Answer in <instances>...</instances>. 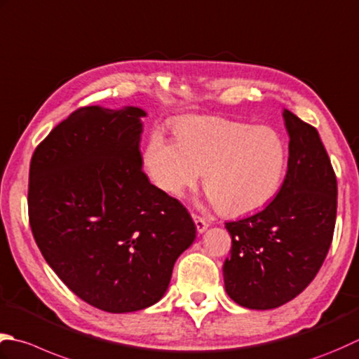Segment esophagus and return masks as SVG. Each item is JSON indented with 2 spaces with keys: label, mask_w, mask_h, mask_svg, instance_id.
Segmentation results:
<instances>
[{
  "label": "esophagus",
  "mask_w": 359,
  "mask_h": 359,
  "mask_svg": "<svg viewBox=\"0 0 359 359\" xmlns=\"http://www.w3.org/2000/svg\"><path fill=\"white\" fill-rule=\"evenodd\" d=\"M193 219H194V222H196V227H198V231L199 233H203V231H205L207 229H208V222L203 219V217H201V216H198V215H193Z\"/></svg>",
  "instance_id": "esophagus-1"
}]
</instances>
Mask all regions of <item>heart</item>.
Segmentation results:
<instances>
[{"label": "heart", "instance_id": "obj_1", "mask_svg": "<svg viewBox=\"0 0 359 359\" xmlns=\"http://www.w3.org/2000/svg\"><path fill=\"white\" fill-rule=\"evenodd\" d=\"M175 142L156 132L144 166L161 191L180 198L198 184L221 213H254L276 198L283 184L287 149L269 126L215 116L184 118L174 124Z\"/></svg>", "mask_w": 359, "mask_h": 359}]
</instances>
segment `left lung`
<instances>
[{
	"instance_id": "8db88e82",
	"label": "left lung",
	"mask_w": 359,
	"mask_h": 359,
	"mask_svg": "<svg viewBox=\"0 0 359 359\" xmlns=\"http://www.w3.org/2000/svg\"><path fill=\"white\" fill-rule=\"evenodd\" d=\"M290 158L268 207L226 222L231 254L224 263L229 297L249 310H272L313 282L333 240L338 184L318 130L283 109Z\"/></svg>"
}]
</instances>
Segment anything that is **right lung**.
Instances as JSON below:
<instances>
[{
	"instance_id": "add662e5",
	"label": "right lung",
	"mask_w": 359,
	"mask_h": 359,
	"mask_svg": "<svg viewBox=\"0 0 359 359\" xmlns=\"http://www.w3.org/2000/svg\"><path fill=\"white\" fill-rule=\"evenodd\" d=\"M147 114L126 105L73 111L35 149L29 222L41 255L77 297L132 313L165 296L196 226L154 187L140 152Z\"/></svg>"
}]
</instances>
